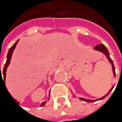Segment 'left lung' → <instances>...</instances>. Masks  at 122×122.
Returning <instances> with one entry per match:
<instances>
[{
	"label": "left lung",
	"mask_w": 122,
	"mask_h": 122,
	"mask_svg": "<svg viewBox=\"0 0 122 122\" xmlns=\"http://www.w3.org/2000/svg\"><path fill=\"white\" fill-rule=\"evenodd\" d=\"M95 50H97V51H101V52H103L106 56L108 58V59L110 61V63H111V65H112V67H113V74H114V76H116V69H115V67H114V65H113V61L111 59V58H110V56H109V51H108V50H107V48H106V46L104 45V44H99V45H97L96 46H95V48H94ZM113 88V86L112 87V88H111L110 91L107 93V95H105V96H104L102 98H101V99H98V100H101V99H103L104 98H105L106 97H107V95H109V93H110V92H111L112 89ZM80 100H83V101H85L86 102H88V103H90V102H94L95 101H90V100H87V99H82V98H80Z\"/></svg>",
	"instance_id": "8db88e82"
}]
</instances>
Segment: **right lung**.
Here are the masks:
<instances>
[{
  "label": "right lung",
  "instance_id": "right-lung-1",
  "mask_svg": "<svg viewBox=\"0 0 122 122\" xmlns=\"http://www.w3.org/2000/svg\"><path fill=\"white\" fill-rule=\"evenodd\" d=\"M18 42H19V40H17V42H15V44H13L12 46H11V48H9V52H8V54H7V57H6V63H5V67H4V68H3V71H2V72H1V71H0V78L2 79V75L3 74V79L4 80V81H3L5 83V78H6V68H7V67L9 66V63H10V61H11V56H12V54H13V51H14V49H15V46H16V45L18 43ZM3 81V80H2ZM6 87V86H5ZM10 95V94H9ZM15 100V99H14ZM46 101H45V102H43V103L41 104V107H43L45 105V103H46Z\"/></svg>",
  "mask_w": 122,
  "mask_h": 122
}]
</instances>
